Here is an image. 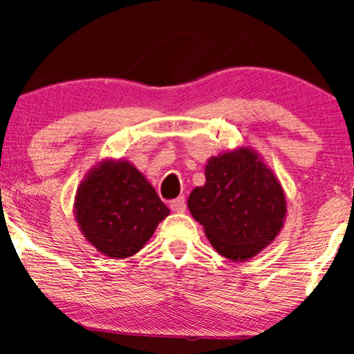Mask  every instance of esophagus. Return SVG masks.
Segmentation results:
<instances>
[{
  "label": "esophagus",
  "instance_id": "esophagus-1",
  "mask_svg": "<svg viewBox=\"0 0 354 354\" xmlns=\"http://www.w3.org/2000/svg\"><path fill=\"white\" fill-rule=\"evenodd\" d=\"M169 209L173 212H176V214H181V212L186 210V201L185 197H176V199L169 202Z\"/></svg>",
  "mask_w": 354,
  "mask_h": 354
}]
</instances>
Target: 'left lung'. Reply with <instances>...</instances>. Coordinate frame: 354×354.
I'll return each instance as SVG.
<instances>
[{
  "mask_svg": "<svg viewBox=\"0 0 354 354\" xmlns=\"http://www.w3.org/2000/svg\"><path fill=\"white\" fill-rule=\"evenodd\" d=\"M187 207L216 252L236 262L272 243L286 214L279 180L248 147L212 157L205 185L192 189Z\"/></svg>",
  "mask_w": 354,
  "mask_h": 354,
  "instance_id": "obj_1",
  "label": "left lung"
}]
</instances>
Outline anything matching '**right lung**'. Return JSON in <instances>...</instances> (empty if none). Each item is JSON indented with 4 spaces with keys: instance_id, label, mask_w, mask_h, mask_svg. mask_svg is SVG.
<instances>
[{
    "instance_id": "right-lung-1",
    "label": "right lung",
    "mask_w": 354,
    "mask_h": 354,
    "mask_svg": "<svg viewBox=\"0 0 354 354\" xmlns=\"http://www.w3.org/2000/svg\"><path fill=\"white\" fill-rule=\"evenodd\" d=\"M75 220L88 243L113 259L134 256L169 214L145 176L129 162L105 160L75 192Z\"/></svg>"
}]
</instances>
